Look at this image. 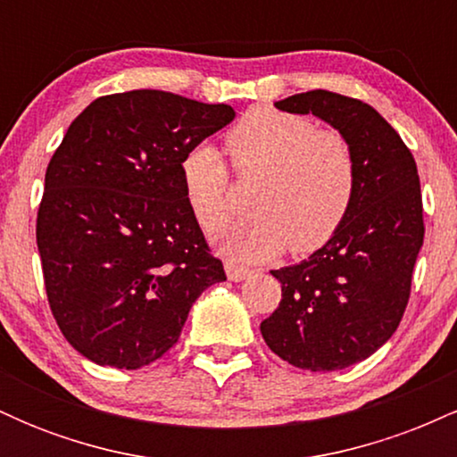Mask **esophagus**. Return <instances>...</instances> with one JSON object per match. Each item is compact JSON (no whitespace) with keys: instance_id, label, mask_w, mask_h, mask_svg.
<instances>
[{"instance_id":"obj_1","label":"esophagus","mask_w":457,"mask_h":457,"mask_svg":"<svg viewBox=\"0 0 457 457\" xmlns=\"http://www.w3.org/2000/svg\"><path fill=\"white\" fill-rule=\"evenodd\" d=\"M225 272H228L229 281H243V279H246V277L253 275V270L234 264V262H225Z\"/></svg>"}]
</instances>
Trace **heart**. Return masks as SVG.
<instances>
[{
    "instance_id": "heart-1",
    "label": "heart",
    "mask_w": 457,
    "mask_h": 457,
    "mask_svg": "<svg viewBox=\"0 0 457 457\" xmlns=\"http://www.w3.org/2000/svg\"><path fill=\"white\" fill-rule=\"evenodd\" d=\"M240 176L262 178L251 195L253 217L229 225L221 246L238 262L312 253L339 232L356 195L359 167L350 141L320 130L305 115L255 107L228 133ZM182 187L197 223L221 228L229 212V174L221 152L197 144L182 156Z\"/></svg>"
}]
</instances>
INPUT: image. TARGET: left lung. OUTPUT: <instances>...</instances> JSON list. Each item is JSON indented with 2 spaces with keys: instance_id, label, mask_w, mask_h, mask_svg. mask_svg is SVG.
I'll use <instances>...</instances> for the list:
<instances>
[{
  "instance_id": "obj_1",
  "label": "left lung",
  "mask_w": 457,
  "mask_h": 457,
  "mask_svg": "<svg viewBox=\"0 0 457 457\" xmlns=\"http://www.w3.org/2000/svg\"><path fill=\"white\" fill-rule=\"evenodd\" d=\"M313 113L353 145L356 195L339 232L295 266L272 270L281 303L260 324L269 348L290 365L335 371L389 342L408 305L412 269L423 245L417 162L374 107L327 90L275 103Z\"/></svg>"
}]
</instances>
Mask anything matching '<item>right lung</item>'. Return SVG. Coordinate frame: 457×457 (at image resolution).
I'll return each instance as SVG.
<instances>
[{"label": "right lung", "instance_id": "right-lung-1", "mask_svg": "<svg viewBox=\"0 0 457 457\" xmlns=\"http://www.w3.org/2000/svg\"><path fill=\"white\" fill-rule=\"evenodd\" d=\"M234 115L171 92L109 94L77 115L51 156L36 221L46 298L68 344L96 365L161 359L197 296L225 281L180 162Z\"/></svg>", "mask_w": 457, "mask_h": 457}]
</instances>
